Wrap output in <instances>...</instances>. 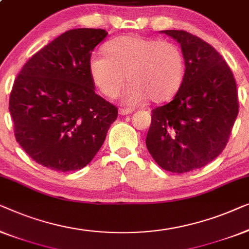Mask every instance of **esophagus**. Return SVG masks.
Here are the masks:
<instances>
[{
  "label": "esophagus",
  "instance_id": "1",
  "mask_svg": "<svg viewBox=\"0 0 249 249\" xmlns=\"http://www.w3.org/2000/svg\"><path fill=\"white\" fill-rule=\"evenodd\" d=\"M120 115H122V116H125V115H131L133 113V110L131 109H120Z\"/></svg>",
  "mask_w": 249,
  "mask_h": 249
}]
</instances>
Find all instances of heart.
Wrapping results in <instances>:
<instances>
[{"label": "heart", "mask_w": 249, "mask_h": 249, "mask_svg": "<svg viewBox=\"0 0 249 249\" xmlns=\"http://www.w3.org/2000/svg\"><path fill=\"white\" fill-rule=\"evenodd\" d=\"M106 54L90 55V78L104 96L115 98L127 75L132 83L123 100L128 106L141 105L148 98L153 103H163L183 85L186 63L183 51L174 43L127 35L109 41Z\"/></svg>", "instance_id": "1"}]
</instances>
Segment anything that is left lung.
<instances>
[{"instance_id": "obj_1", "label": "left lung", "mask_w": 249, "mask_h": 249, "mask_svg": "<svg viewBox=\"0 0 249 249\" xmlns=\"http://www.w3.org/2000/svg\"><path fill=\"white\" fill-rule=\"evenodd\" d=\"M180 45L186 72L174 99L152 110L145 144L162 169L184 174L214 160L238 115L237 85L222 56L184 30H162Z\"/></svg>"}]
</instances>
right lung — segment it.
I'll return each instance as SVG.
<instances>
[{
  "label": "right lung",
  "instance_id": "1",
  "mask_svg": "<svg viewBox=\"0 0 249 249\" xmlns=\"http://www.w3.org/2000/svg\"><path fill=\"white\" fill-rule=\"evenodd\" d=\"M104 29L62 34L23 65L10 94L15 135L31 159L68 173L97 155L117 108L94 92L88 62Z\"/></svg>",
  "mask_w": 249,
  "mask_h": 249
}]
</instances>
